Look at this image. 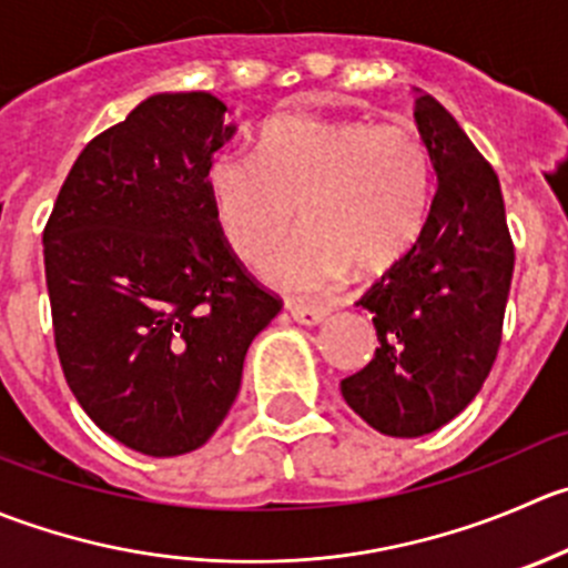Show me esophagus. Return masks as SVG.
<instances>
[{
  "label": "esophagus",
  "mask_w": 568,
  "mask_h": 568,
  "mask_svg": "<svg viewBox=\"0 0 568 568\" xmlns=\"http://www.w3.org/2000/svg\"><path fill=\"white\" fill-rule=\"evenodd\" d=\"M288 313L294 316V322L305 324V327H313V324H322L324 318L329 316L327 305H311V302H300V300H288Z\"/></svg>",
  "instance_id": "34e87169"
}]
</instances>
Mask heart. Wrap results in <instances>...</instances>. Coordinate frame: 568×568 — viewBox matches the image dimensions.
I'll use <instances>...</instances> for the list:
<instances>
[{
  "label": "heart",
  "mask_w": 568,
  "mask_h": 568,
  "mask_svg": "<svg viewBox=\"0 0 568 568\" xmlns=\"http://www.w3.org/2000/svg\"><path fill=\"white\" fill-rule=\"evenodd\" d=\"M205 194L230 250L257 261L294 222L305 227L261 263L263 277L316 288L346 268L374 274L422 235L430 207V158L402 124L274 115L252 158L219 152Z\"/></svg>",
  "instance_id": "obj_1"
}]
</instances>
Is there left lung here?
I'll list each match as a JSON object with an SVG mask.
<instances>
[{"label":"left lung","mask_w":568,"mask_h":568,"mask_svg":"<svg viewBox=\"0 0 568 568\" xmlns=\"http://www.w3.org/2000/svg\"><path fill=\"white\" fill-rule=\"evenodd\" d=\"M436 174L422 235L361 305L377 352L341 379L346 405L383 436L418 438L453 422L486 383L514 277L499 178L442 102L416 88L413 108Z\"/></svg>","instance_id":"left-lung-1"}]
</instances>
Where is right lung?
<instances>
[{
	"label": "right lung",
	"instance_id": "1",
	"mask_svg": "<svg viewBox=\"0 0 568 568\" xmlns=\"http://www.w3.org/2000/svg\"><path fill=\"white\" fill-rule=\"evenodd\" d=\"M205 91L155 93L71 166L43 230L54 346L99 430L152 458L200 449L280 302L241 268L205 194L235 135Z\"/></svg>",
	"mask_w": 568,
	"mask_h": 568
}]
</instances>
